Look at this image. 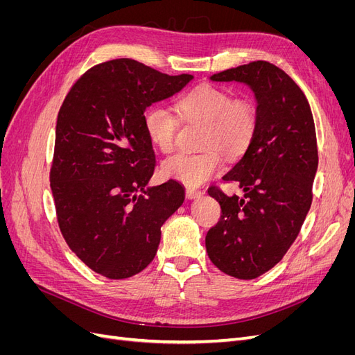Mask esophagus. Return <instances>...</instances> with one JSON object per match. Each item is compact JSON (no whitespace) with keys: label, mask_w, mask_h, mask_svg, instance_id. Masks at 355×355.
Here are the masks:
<instances>
[{"label":"esophagus","mask_w":355,"mask_h":355,"mask_svg":"<svg viewBox=\"0 0 355 355\" xmlns=\"http://www.w3.org/2000/svg\"><path fill=\"white\" fill-rule=\"evenodd\" d=\"M185 194H187V197H188L189 200H192V198H198V197L202 194V192H201L200 189H196V188H187Z\"/></svg>","instance_id":"34e87169"}]
</instances>
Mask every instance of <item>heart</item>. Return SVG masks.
<instances>
[{"label":"heart","mask_w":355,"mask_h":355,"mask_svg":"<svg viewBox=\"0 0 355 355\" xmlns=\"http://www.w3.org/2000/svg\"><path fill=\"white\" fill-rule=\"evenodd\" d=\"M175 108L187 123L204 124L200 153H179L163 163V173L188 187H200L228 159L241 157L250 148L259 127L257 106L249 96H234L223 87L201 84L182 94ZM145 132L163 154L176 146L179 120L163 106H151L144 116Z\"/></svg>","instance_id":"1"}]
</instances>
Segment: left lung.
I'll list each match as a JSON object with an SVG mask.
<instances>
[{"mask_svg": "<svg viewBox=\"0 0 355 355\" xmlns=\"http://www.w3.org/2000/svg\"><path fill=\"white\" fill-rule=\"evenodd\" d=\"M210 80L245 83L257 102L253 142L222 178L223 184H239L244 196L209 188L222 216L206 235L207 254L222 272L252 280L283 259L313 202L318 166L314 118L299 85L270 62H250Z\"/></svg>", "mask_w": 355, "mask_h": 355, "instance_id": "obj_1", "label": "left lung"}]
</instances>
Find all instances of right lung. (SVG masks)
I'll return each instance as SVG.
<instances>
[{
  "label": "right lung",
  "instance_id": "1",
  "mask_svg": "<svg viewBox=\"0 0 355 355\" xmlns=\"http://www.w3.org/2000/svg\"><path fill=\"white\" fill-rule=\"evenodd\" d=\"M192 78L115 59L84 72L63 101L50 185L63 239L94 272L121 280L145 270L184 202L173 179L148 187L155 154L144 112Z\"/></svg>",
  "mask_w": 355,
  "mask_h": 355
}]
</instances>
